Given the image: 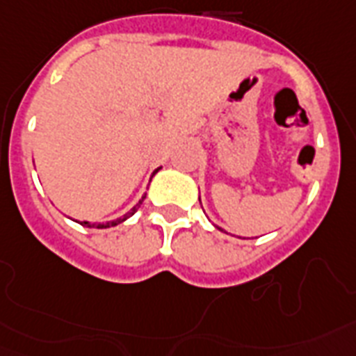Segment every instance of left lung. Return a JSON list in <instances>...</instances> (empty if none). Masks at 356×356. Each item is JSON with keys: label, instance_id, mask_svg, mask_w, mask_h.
I'll list each match as a JSON object with an SVG mask.
<instances>
[{"label": "left lung", "instance_id": "obj_1", "mask_svg": "<svg viewBox=\"0 0 356 356\" xmlns=\"http://www.w3.org/2000/svg\"><path fill=\"white\" fill-rule=\"evenodd\" d=\"M218 229H220V227H218ZM220 231H222V229H220Z\"/></svg>", "mask_w": 356, "mask_h": 356}]
</instances>
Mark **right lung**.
I'll list each match as a JSON object with an SVG mask.
<instances>
[{
  "label": "right lung",
  "mask_w": 356,
  "mask_h": 356,
  "mask_svg": "<svg viewBox=\"0 0 356 356\" xmlns=\"http://www.w3.org/2000/svg\"><path fill=\"white\" fill-rule=\"evenodd\" d=\"M154 172H158V169ZM154 172H152V175H154ZM143 200H145V196H143L142 200H140V202H138L136 205H134V207H132L131 209V213H127L125 214V216H123V218H118V220H114V222H107V224H98V229H105V227H113V225H118V224H122L123 220H127L129 216H131V214H134L138 211V207H140V205H142V202ZM81 225H85V227H92L94 224H89V222H81Z\"/></svg>",
  "instance_id": "1"
}]
</instances>
